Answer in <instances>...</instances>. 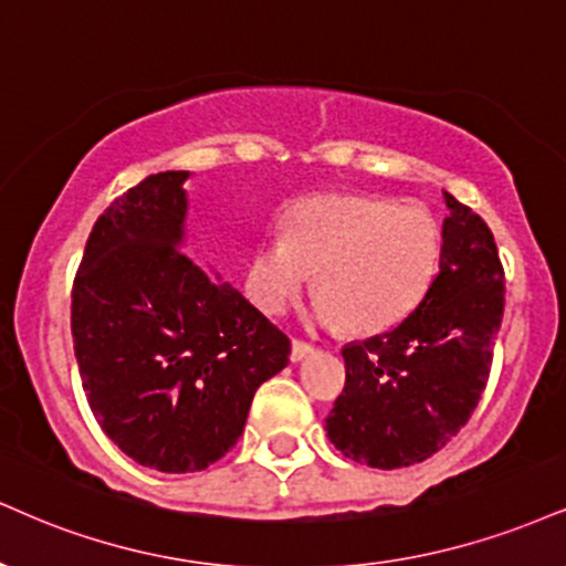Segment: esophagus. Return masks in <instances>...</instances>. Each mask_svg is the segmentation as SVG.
<instances>
[{
	"label": "esophagus",
	"instance_id": "obj_1",
	"mask_svg": "<svg viewBox=\"0 0 566 566\" xmlns=\"http://www.w3.org/2000/svg\"><path fill=\"white\" fill-rule=\"evenodd\" d=\"M311 353H313V345L303 343V339H292V350H290V358H292V360L308 358Z\"/></svg>",
	"mask_w": 566,
	"mask_h": 566
}]
</instances>
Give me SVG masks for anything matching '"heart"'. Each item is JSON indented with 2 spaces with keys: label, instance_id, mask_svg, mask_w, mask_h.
<instances>
[{
  "label": "heart",
  "instance_id": "b5f03b06",
  "mask_svg": "<svg viewBox=\"0 0 566 566\" xmlns=\"http://www.w3.org/2000/svg\"><path fill=\"white\" fill-rule=\"evenodd\" d=\"M442 261V229L424 208L382 197L318 195L284 216L244 269V292L279 316L316 271L313 318L353 335L392 329L419 308Z\"/></svg>",
  "mask_w": 566,
  "mask_h": 566
}]
</instances>
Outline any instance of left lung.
I'll list each match as a JSON object with an SVG mask.
<instances>
[{"mask_svg": "<svg viewBox=\"0 0 566 566\" xmlns=\"http://www.w3.org/2000/svg\"><path fill=\"white\" fill-rule=\"evenodd\" d=\"M446 195L442 261L411 316L343 348L345 387L326 417L337 451L374 469L430 459L485 392L503 318V265L493 231Z\"/></svg>", "mask_w": 566, "mask_h": 566, "instance_id": "1", "label": "left lung"}]
</instances>
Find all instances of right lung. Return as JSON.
<instances>
[{"instance_id":"right-lung-1","label":"right lung","mask_w":566,"mask_h":566,"mask_svg":"<svg viewBox=\"0 0 566 566\" xmlns=\"http://www.w3.org/2000/svg\"><path fill=\"white\" fill-rule=\"evenodd\" d=\"M189 171L153 174L94 223L71 332L94 419L136 464L200 472L240 440L290 337L181 250Z\"/></svg>"}]
</instances>
